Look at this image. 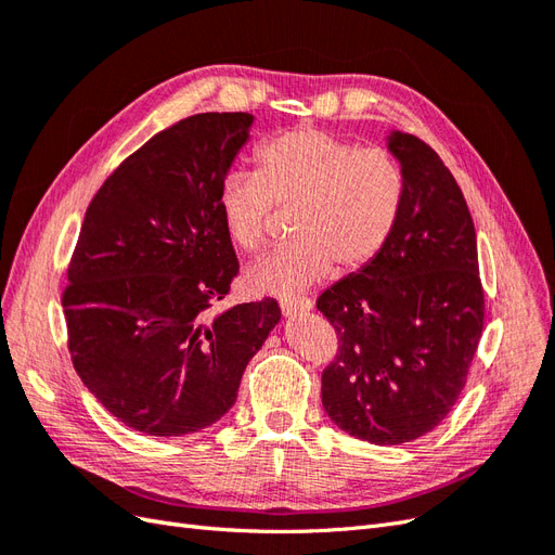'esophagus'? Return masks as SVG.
Returning <instances> with one entry per match:
<instances>
[{
	"label": "esophagus",
	"mask_w": 555,
	"mask_h": 555,
	"mask_svg": "<svg viewBox=\"0 0 555 555\" xmlns=\"http://www.w3.org/2000/svg\"><path fill=\"white\" fill-rule=\"evenodd\" d=\"M280 308L284 314H298V312H310L312 300L308 296H289L280 300Z\"/></svg>",
	"instance_id": "34e87169"
}]
</instances>
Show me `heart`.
I'll return each instance as SVG.
<instances>
[{"label":"heart","mask_w":555,"mask_h":555,"mask_svg":"<svg viewBox=\"0 0 555 555\" xmlns=\"http://www.w3.org/2000/svg\"><path fill=\"white\" fill-rule=\"evenodd\" d=\"M257 173L231 171L217 194L231 243L255 255L278 208L294 210L296 236L247 271L255 294L284 296L331 273L371 263L400 220L408 178L391 150L361 147L338 133L296 127L263 141Z\"/></svg>","instance_id":"heart-1"}]
</instances>
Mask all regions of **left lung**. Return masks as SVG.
I'll return each mask as SVG.
<instances>
[{"label":"left lung","instance_id":"1","mask_svg":"<svg viewBox=\"0 0 555 555\" xmlns=\"http://www.w3.org/2000/svg\"><path fill=\"white\" fill-rule=\"evenodd\" d=\"M389 150L408 178L391 238L317 298L338 333L322 405L335 426L382 447L442 424L483 328L477 236L459 182L412 133L391 131Z\"/></svg>","mask_w":555,"mask_h":555}]
</instances>
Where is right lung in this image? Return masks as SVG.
Here are the masks:
<instances>
[{
	"label": "right lung",
	"instance_id": "1",
	"mask_svg": "<svg viewBox=\"0 0 555 555\" xmlns=\"http://www.w3.org/2000/svg\"><path fill=\"white\" fill-rule=\"evenodd\" d=\"M251 122L184 117L131 153L88 206L62 294L69 354L131 430L178 438L212 426L280 322L275 298L208 317L238 275L217 194Z\"/></svg>",
	"mask_w": 555,
	"mask_h": 555
}]
</instances>
